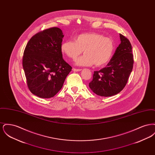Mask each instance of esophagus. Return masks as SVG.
<instances>
[{
    "mask_svg": "<svg viewBox=\"0 0 155 155\" xmlns=\"http://www.w3.org/2000/svg\"><path fill=\"white\" fill-rule=\"evenodd\" d=\"M81 70H82L81 69H77V68H73V71H74V72L80 71H81Z\"/></svg>",
    "mask_w": 155,
    "mask_h": 155,
    "instance_id": "34e87169",
    "label": "esophagus"
}]
</instances>
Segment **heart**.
Instances as JSON below:
<instances>
[{
	"label": "heart",
	"mask_w": 155,
	"mask_h": 155,
	"mask_svg": "<svg viewBox=\"0 0 155 155\" xmlns=\"http://www.w3.org/2000/svg\"><path fill=\"white\" fill-rule=\"evenodd\" d=\"M84 52V55L77 59L78 66H89L95 64L97 67L106 65L110 61L114 51L112 39L103 35L88 32L77 35L75 42L67 41L61 46V51L70 59H76Z\"/></svg>",
	"instance_id": "1"
}]
</instances>
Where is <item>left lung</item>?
<instances>
[{
	"label": "left lung",
	"instance_id": "1",
	"mask_svg": "<svg viewBox=\"0 0 155 155\" xmlns=\"http://www.w3.org/2000/svg\"><path fill=\"white\" fill-rule=\"evenodd\" d=\"M121 44L106 67L94 71L89 87L96 95L111 96L125 87L133 70L132 46L129 40L120 34Z\"/></svg>",
	"mask_w": 155,
	"mask_h": 155
}]
</instances>
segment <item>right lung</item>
<instances>
[{"label":"right lung","mask_w":155,"mask_h":155,"mask_svg":"<svg viewBox=\"0 0 155 155\" xmlns=\"http://www.w3.org/2000/svg\"><path fill=\"white\" fill-rule=\"evenodd\" d=\"M62 31L53 27L36 34L25 48L22 67L31 92L50 98L61 89L72 67L63 59Z\"/></svg>","instance_id":"1"}]
</instances>
